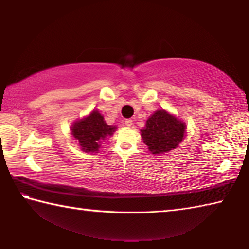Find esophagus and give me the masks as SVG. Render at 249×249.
<instances>
[{"label":"esophagus","instance_id":"1","mask_svg":"<svg viewBox=\"0 0 249 249\" xmlns=\"http://www.w3.org/2000/svg\"><path fill=\"white\" fill-rule=\"evenodd\" d=\"M125 125L128 126V127H130V126L133 125V120H130V119L126 120V121H125Z\"/></svg>","mask_w":249,"mask_h":249}]
</instances>
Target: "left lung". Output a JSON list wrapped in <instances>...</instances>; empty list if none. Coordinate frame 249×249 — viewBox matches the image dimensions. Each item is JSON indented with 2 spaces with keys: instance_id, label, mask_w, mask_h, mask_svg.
<instances>
[{
  "instance_id": "1",
  "label": "left lung",
  "mask_w": 249,
  "mask_h": 249,
  "mask_svg": "<svg viewBox=\"0 0 249 249\" xmlns=\"http://www.w3.org/2000/svg\"><path fill=\"white\" fill-rule=\"evenodd\" d=\"M185 124L163 109L156 111L142 129V137L153 154H163L178 147L184 136Z\"/></svg>"
}]
</instances>
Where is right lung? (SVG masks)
Instances as JSON below:
<instances>
[{
	"instance_id": "add662e5",
	"label": "right lung",
	"mask_w": 249,
	"mask_h": 249,
	"mask_svg": "<svg viewBox=\"0 0 249 249\" xmlns=\"http://www.w3.org/2000/svg\"><path fill=\"white\" fill-rule=\"evenodd\" d=\"M115 128L105 123L103 116L96 109L86 119L75 122L71 127L73 137L79 141L81 148L87 153H96L101 142L107 136H111Z\"/></svg>"
}]
</instances>
